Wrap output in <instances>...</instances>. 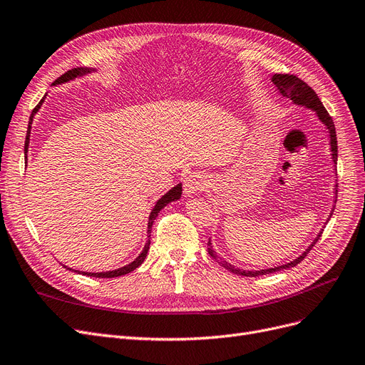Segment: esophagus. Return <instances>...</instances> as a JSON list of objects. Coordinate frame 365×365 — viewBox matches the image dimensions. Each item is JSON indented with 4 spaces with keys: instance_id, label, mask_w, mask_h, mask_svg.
Wrapping results in <instances>:
<instances>
[{
    "instance_id": "34e87169",
    "label": "esophagus",
    "mask_w": 365,
    "mask_h": 365,
    "mask_svg": "<svg viewBox=\"0 0 365 365\" xmlns=\"http://www.w3.org/2000/svg\"><path fill=\"white\" fill-rule=\"evenodd\" d=\"M207 185V180L203 174L200 173H192L187 175V178L185 179V183H183V191H185V195L191 197L194 194H197L198 191L205 190Z\"/></svg>"
}]
</instances>
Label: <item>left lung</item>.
<instances>
[{
  "label": "left lung",
  "instance_id": "left-lung-1",
  "mask_svg": "<svg viewBox=\"0 0 365 365\" xmlns=\"http://www.w3.org/2000/svg\"><path fill=\"white\" fill-rule=\"evenodd\" d=\"M271 79H272V84L277 87L278 93L281 94L282 98H287V99H290L294 105H299V106L307 108V110L314 111V114H316L317 118L320 120V123L327 128V130H328V133H329L331 159H332V162H334V168H335V167H336V158H339V145H336L335 126H334V121H332V118L329 117L328 111L325 110V106H323V103H322L320 99L317 98V94L314 93V90H313L312 87H309L308 84H305L302 79L296 78L294 75H279V73L277 75V73H275ZM335 174H336V168H335ZM335 187H336V185H335ZM334 194H335V197H334L335 200H334V201H336V190H335ZM332 213H334V209H332L331 213H329V218L332 217ZM329 218L327 220V222L329 221ZM323 228H325V227H323ZM323 228L320 230V233L317 235V237L313 240V244L309 245V247L299 255V257H296L294 260H292V262H289V263H286V264H281V266H277V267L260 269V271H245V269L235 267L233 264L227 263L225 260L220 259L217 251H215L213 247H212L210 239H209V242H207V251H209V254H210V257H213L215 260H218V262L221 263V266H224L225 269H228V271L233 272V274H237V275H242V277H260V275H266V274H274V272L284 271V269H290V267L296 266L298 263H301V262L305 259V255L309 252V250H312V248L314 247L316 242L319 240V237H320V235H322V232H323Z\"/></svg>",
  "mask_w": 365,
  "mask_h": 365
}]
</instances>
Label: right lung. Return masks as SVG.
I'll return each instance as SVG.
<instances>
[{"label": "right lung", "instance_id": "add662e5", "mask_svg": "<svg viewBox=\"0 0 365 365\" xmlns=\"http://www.w3.org/2000/svg\"><path fill=\"white\" fill-rule=\"evenodd\" d=\"M91 72H96V69H94V67H76V69H72V71H69V72H66V73H64V75H61L57 81H53L52 86L69 83V81H73V79L81 78V76H86V75H88V73H91ZM45 98H46V94L43 96V99L38 102V105L34 108L33 113H31V115H30L29 129H26V138H25V145H24L25 160H26V153H29L30 133H31L33 118H34V115L37 114V111L40 110V106H42V103L45 102ZM180 197H182V183L173 186L171 190H170L165 195H162V197L156 201L155 207H153V209H152V212H150V217H148V225H147V236H148V239H147V242H145L144 250L141 251V254H140L138 257L135 259L133 262H130L129 264H126V266H123V267L114 269V271H108V272H84V271H81V274H83V275H87V277H96V278H114V277L126 275V274L132 272L133 269H137V267H138V266L145 260V257H147V252H148V248H150V233H152V227H153V222H155V220H156V217H158V213H159L162 209H164L167 205H170L171 201H178V200H180ZM64 267H67V266H64ZM67 269H69V271H72L71 267H67ZM75 272H76V271H75ZM78 274H79V271H78Z\"/></svg>", "mask_w": 365, "mask_h": 365}]
</instances>
